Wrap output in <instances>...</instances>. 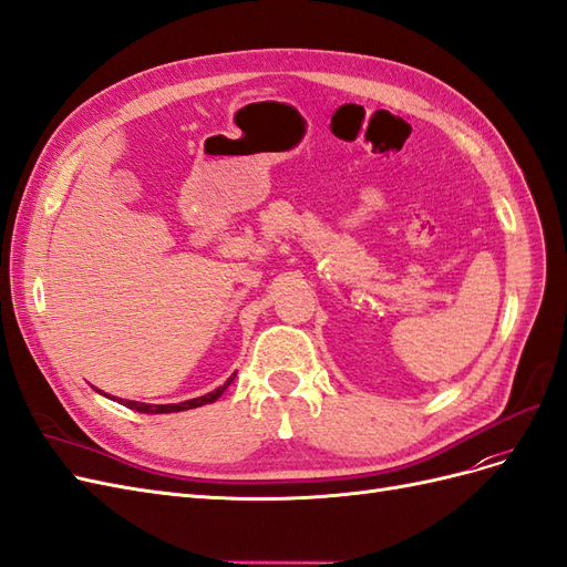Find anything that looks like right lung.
<instances>
[{"label": "right lung", "mask_w": 567, "mask_h": 567, "mask_svg": "<svg viewBox=\"0 0 567 567\" xmlns=\"http://www.w3.org/2000/svg\"><path fill=\"white\" fill-rule=\"evenodd\" d=\"M234 375H236V373H234ZM234 375H231V379H229L225 385H219L217 390H213V392H208V394H203V398L186 400V402H179V404H144V402H132V400H120V404H125L127 409L142 411V414H173V411L196 409V406H203V404H210V402H215V400L219 398V394L229 388V383L234 381Z\"/></svg>", "instance_id": "right-lung-1"}]
</instances>
